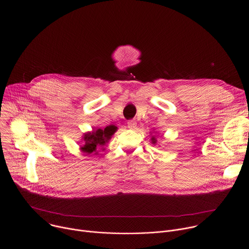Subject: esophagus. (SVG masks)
<instances>
[{
	"label": "esophagus",
	"instance_id": "1",
	"mask_svg": "<svg viewBox=\"0 0 249 249\" xmlns=\"http://www.w3.org/2000/svg\"><path fill=\"white\" fill-rule=\"evenodd\" d=\"M127 127H128L129 129H131V130H134V129H136L137 125H136V123H135L134 121H129V122L127 123Z\"/></svg>",
	"mask_w": 249,
	"mask_h": 249
}]
</instances>
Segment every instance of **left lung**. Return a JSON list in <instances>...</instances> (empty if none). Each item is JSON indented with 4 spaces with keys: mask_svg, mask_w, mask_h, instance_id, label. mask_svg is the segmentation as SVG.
Masks as SVG:
<instances>
[{
    "mask_svg": "<svg viewBox=\"0 0 249 249\" xmlns=\"http://www.w3.org/2000/svg\"><path fill=\"white\" fill-rule=\"evenodd\" d=\"M150 133H151V132H150ZM150 142H151V143H152V144H156L157 140L155 139V137H154V136H152V137H151V139H150Z\"/></svg>",
    "mask_w": 249,
    "mask_h": 249,
    "instance_id": "1",
    "label": "left lung"
}]
</instances>
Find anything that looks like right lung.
<instances>
[{
    "mask_svg": "<svg viewBox=\"0 0 249 249\" xmlns=\"http://www.w3.org/2000/svg\"><path fill=\"white\" fill-rule=\"evenodd\" d=\"M117 129L115 125H108L105 128H94L92 131L84 133L81 139L80 150L86 155L98 154V149L105 150L104 146L109 142Z\"/></svg>",
    "mask_w": 249,
    "mask_h": 249,
    "instance_id": "right-lung-1",
    "label": "right lung"
}]
</instances>
